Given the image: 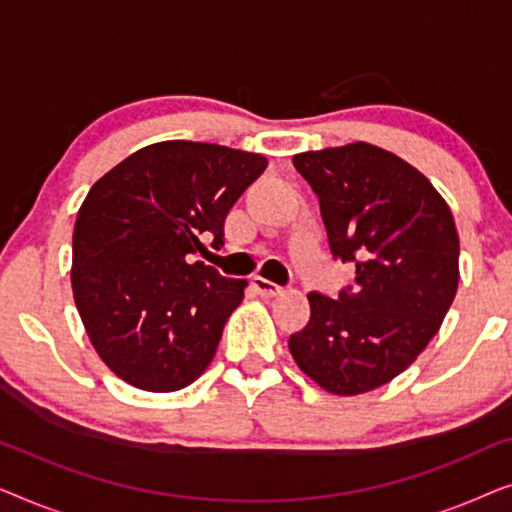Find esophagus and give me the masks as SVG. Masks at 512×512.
Masks as SVG:
<instances>
[{"instance_id":"34e87169","label":"esophagus","mask_w":512,"mask_h":512,"mask_svg":"<svg viewBox=\"0 0 512 512\" xmlns=\"http://www.w3.org/2000/svg\"><path fill=\"white\" fill-rule=\"evenodd\" d=\"M251 284H254V289L261 293V296H265V298L279 296V293L284 291L282 286L275 284V282H270V279H265V277H254V279H251Z\"/></svg>"}]
</instances>
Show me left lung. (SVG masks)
I'll return each instance as SVG.
<instances>
[{"label": "left lung", "mask_w": 512, "mask_h": 512, "mask_svg": "<svg viewBox=\"0 0 512 512\" xmlns=\"http://www.w3.org/2000/svg\"><path fill=\"white\" fill-rule=\"evenodd\" d=\"M293 165L319 195L335 261L354 263L338 296L312 291L289 338L298 368L338 396L403 373L438 333L459 284V235L431 181L394 153L356 142Z\"/></svg>", "instance_id": "left-lung-1"}]
</instances>
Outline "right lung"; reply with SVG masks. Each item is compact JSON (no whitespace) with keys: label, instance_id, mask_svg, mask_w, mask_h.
<instances>
[{"label":"right lung","instance_id":"add662e5","mask_svg":"<svg viewBox=\"0 0 512 512\" xmlns=\"http://www.w3.org/2000/svg\"><path fill=\"white\" fill-rule=\"evenodd\" d=\"M258 153L158 142L90 188L72 237V289L100 359L132 387L177 391L205 373L247 279L193 263L223 244L237 198L261 177Z\"/></svg>","mask_w":512,"mask_h":512}]
</instances>
